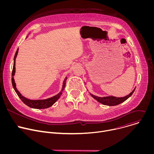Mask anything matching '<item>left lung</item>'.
Masks as SVG:
<instances>
[{
  "label": "left lung",
  "mask_w": 154,
  "mask_h": 154,
  "mask_svg": "<svg viewBox=\"0 0 154 154\" xmlns=\"http://www.w3.org/2000/svg\"><path fill=\"white\" fill-rule=\"evenodd\" d=\"M135 88L131 91L128 95L124 96V97H115V96H106V97H98L96 96H94L93 94H92L91 93H90V95L94 98L97 101H98L99 102L102 103L103 105H108V106H115L117 105H119L121 103H122L123 102H124L125 100H126L128 97H130L132 94L134 93V92L135 91Z\"/></svg>",
  "instance_id": "obj_1"
}]
</instances>
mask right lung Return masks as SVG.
I'll return each instance as SVG.
<instances>
[{"label": "right lung", "mask_w": 154, "mask_h": 154, "mask_svg": "<svg viewBox=\"0 0 154 154\" xmlns=\"http://www.w3.org/2000/svg\"><path fill=\"white\" fill-rule=\"evenodd\" d=\"M18 51L19 49H17L16 54L14 55V63H13V71H12V78H11V82H12V85L13 88L15 91V92L16 93V94H17V96H19V97L20 99V100L23 101L26 105H27L28 106L32 108H36V109H45V108H49L50 106H51L52 105H53L57 100L58 99L60 98V97L61 96L63 91L64 89V87L66 86V82L67 80V77H66L63 81V87L62 89L61 90V91L58 93L57 94H56L55 96L46 99H41V100H31V99H29L25 97H24L23 96H22V94L20 93V92L17 90L16 87V83L14 82V75L15 74V63H16V58L17 57V53H18Z\"/></svg>", "instance_id": "add662e5"}]
</instances>
